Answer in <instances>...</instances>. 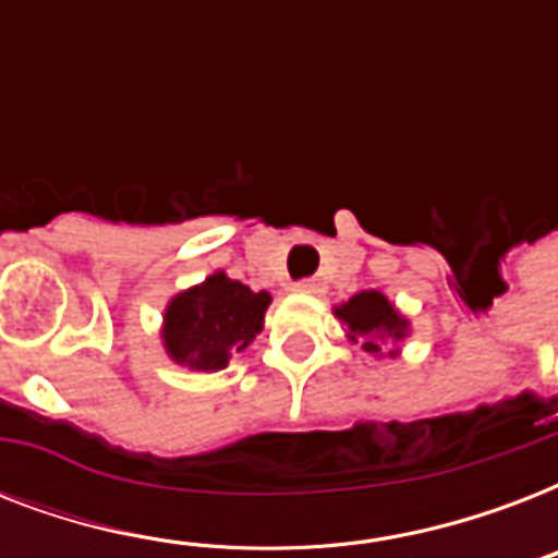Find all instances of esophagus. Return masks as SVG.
Returning a JSON list of instances; mask_svg holds the SVG:
<instances>
[{
	"instance_id": "obj_1",
	"label": "esophagus",
	"mask_w": 558,
	"mask_h": 558,
	"mask_svg": "<svg viewBox=\"0 0 558 558\" xmlns=\"http://www.w3.org/2000/svg\"><path fill=\"white\" fill-rule=\"evenodd\" d=\"M295 292H301V295H324V283L318 278H306L295 283Z\"/></svg>"
}]
</instances>
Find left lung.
Returning a JSON list of instances; mask_svg holds the SVG:
<instances>
[{
	"instance_id": "1",
	"label": "left lung",
	"mask_w": 558,
	"mask_h": 558,
	"mask_svg": "<svg viewBox=\"0 0 558 558\" xmlns=\"http://www.w3.org/2000/svg\"><path fill=\"white\" fill-rule=\"evenodd\" d=\"M332 313L344 324V336L353 344H362L373 359H397L411 336V322L379 289L356 292L344 304L332 306Z\"/></svg>"
}]
</instances>
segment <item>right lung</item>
Segmentation results:
<instances>
[{"mask_svg":"<svg viewBox=\"0 0 558 558\" xmlns=\"http://www.w3.org/2000/svg\"><path fill=\"white\" fill-rule=\"evenodd\" d=\"M269 304L266 289L254 292L226 271H214L170 298L161 315V348L170 362L193 373L222 371L257 339Z\"/></svg>","mask_w":558,"mask_h":558,"instance_id":"right-lung-1","label":"right lung"}]
</instances>
